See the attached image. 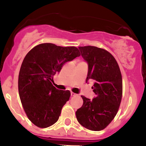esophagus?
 <instances>
[{
	"instance_id": "obj_1",
	"label": "esophagus",
	"mask_w": 146,
	"mask_h": 146,
	"mask_svg": "<svg viewBox=\"0 0 146 146\" xmlns=\"http://www.w3.org/2000/svg\"><path fill=\"white\" fill-rule=\"evenodd\" d=\"M70 95H71V97H76V96H77V94H76V93H74V92H70Z\"/></svg>"
}]
</instances>
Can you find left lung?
Masks as SVG:
<instances>
[{"label": "left lung", "mask_w": 146, "mask_h": 146, "mask_svg": "<svg viewBox=\"0 0 146 146\" xmlns=\"http://www.w3.org/2000/svg\"><path fill=\"white\" fill-rule=\"evenodd\" d=\"M82 58L88 64L86 81H95L96 98L81 95L83 104L76 111L78 121L91 131L103 130L114 119L122 98V77L115 58L104 48L92 46H79Z\"/></svg>", "instance_id": "left-lung-1"}]
</instances>
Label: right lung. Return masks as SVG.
I'll list each match as a JSON object with an SVG mask.
<instances>
[{"instance_id": "add662e5", "label": "right lung", "mask_w": 146, "mask_h": 146, "mask_svg": "<svg viewBox=\"0 0 146 146\" xmlns=\"http://www.w3.org/2000/svg\"><path fill=\"white\" fill-rule=\"evenodd\" d=\"M80 56L76 46L44 43L25 57L19 73V95L28 119L37 127H48L58 121L70 92L56 89L54 76L64 64Z\"/></svg>"}]
</instances>
